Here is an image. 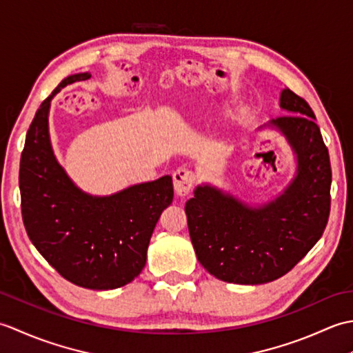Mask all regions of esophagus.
Here are the masks:
<instances>
[{
    "label": "esophagus",
    "mask_w": 353,
    "mask_h": 353,
    "mask_svg": "<svg viewBox=\"0 0 353 353\" xmlns=\"http://www.w3.org/2000/svg\"><path fill=\"white\" fill-rule=\"evenodd\" d=\"M172 181H174V191L177 196L185 197L188 196L194 183H196V174H194V171L182 167L174 171V174H172Z\"/></svg>",
    "instance_id": "esophagus-1"
}]
</instances>
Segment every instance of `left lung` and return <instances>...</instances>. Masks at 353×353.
<instances>
[{
  "label": "left lung",
  "instance_id": "obj_1",
  "mask_svg": "<svg viewBox=\"0 0 353 353\" xmlns=\"http://www.w3.org/2000/svg\"><path fill=\"white\" fill-rule=\"evenodd\" d=\"M290 115L270 121L297 156V172L279 197L252 208L230 194L200 185L186 201L197 259L216 279L258 285L279 279L321 238L331 211L332 171L327 147L310 104L281 92Z\"/></svg>",
  "mask_w": 353,
  "mask_h": 353
}]
</instances>
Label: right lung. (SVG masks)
<instances>
[{"label":"right lung","mask_w":353,"mask_h":353,"mask_svg":"<svg viewBox=\"0 0 353 353\" xmlns=\"http://www.w3.org/2000/svg\"><path fill=\"white\" fill-rule=\"evenodd\" d=\"M89 77H66L37 109L21 154V211L30 241L59 274L83 288L115 290L142 272L150 238L174 191L171 176H163L92 197L66 176L50 144V101Z\"/></svg>","instance_id":"right-lung-1"}]
</instances>
